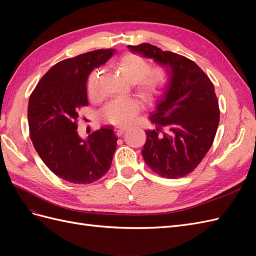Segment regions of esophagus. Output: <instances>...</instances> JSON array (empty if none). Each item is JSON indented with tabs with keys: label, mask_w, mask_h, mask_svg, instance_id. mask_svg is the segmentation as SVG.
Masks as SVG:
<instances>
[{
	"label": "esophagus",
	"mask_w": 256,
	"mask_h": 256,
	"mask_svg": "<svg viewBox=\"0 0 256 256\" xmlns=\"http://www.w3.org/2000/svg\"><path fill=\"white\" fill-rule=\"evenodd\" d=\"M125 131H126L125 127H120V126L115 127V132H116V134H118V136H120L124 132H125Z\"/></svg>",
	"instance_id": "obj_1"
}]
</instances>
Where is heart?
<instances>
[{"label":"heart","mask_w":256,"mask_h":256,"mask_svg":"<svg viewBox=\"0 0 256 256\" xmlns=\"http://www.w3.org/2000/svg\"><path fill=\"white\" fill-rule=\"evenodd\" d=\"M118 67L122 74L136 84L138 94L147 102L156 100L166 92L170 82V72L164 67L150 69V62L140 54L127 53L118 62ZM102 70L95 69L88 80V92L90 98L99 95V82ZM140 104L136 99L120 98L111 100L102 110L104 118L118 125H126L140 111Z\"/></svg>","instance_id":"obj_1"}]
</instances>
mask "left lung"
Masks as SVG:
<instances>
[{"label":"left lung","mask_w":256,"mask_h":256,"mask_svg":"<svg viewBox=\"0 0 256 256\" xmlns=\"http://www.w3.org/2000/svg\"><path fill=\"white\" fill-rule=\"evenodd\" d=\"M128 48L170 72L168 88L150 113L156 128L145 131V164L162 177L188 175L206 156L218 129L220 111L214 84L194 62L180 54L146 42Z\"/></svg>","instance_id":"1"}]
</instances>
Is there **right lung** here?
I'll return each mask as SVG.
<instances>
[{
    "label": "right lung",
    "instance_id": "add662e5",
    "mask_svg": "<svg viewBox=\"0 0 256 256\" xmlns=\"http://www.w3.org/2000/svg\"><path fill=\"white\" fill-rule=\"evenodd\" d=\"M114 52V49H100L58 62L30 96V140L44 164L66 182H94L111 166L118 145L113 128L104 126L83 140L76 130V120L80 108L88 106V74Z\"/></svg>",
    "mask_w": 256,
    "mask_h": 256
}]
</instances>
